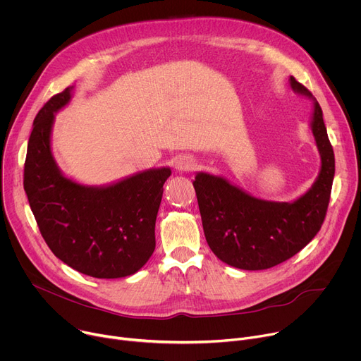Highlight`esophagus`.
<instances>
[{"label":"esophagus","instance_id":"esophagus-1","mask_svg":"<svg viewBox=\"0 0 361 361\" xmlns=\"http://www.w3.org/2000/svg\"><path fill=\"white\" fill-rule=\"evenodd\" d=\"M193 160L190 159V157H188V156H180V157H178L176 159V161H175V168H176V171H179V172H189L190 169H193Z\"/></svg>","mask_w":361,"mask_h":361}]
</instances>
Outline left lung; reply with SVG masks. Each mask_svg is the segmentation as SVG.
Wrapping results in <instances>:
<instances>
[{
    "label": "left lung",
    "instance_id": "obj_1",
    "mask_svg": "<svg viewBox=\"0 0 361 361\" xmlns=\"http://www.w3.org/2000/svg\"><path fill=\"white\" fill-rule=\"evenodd\" d=\"M289 85L312 101L310 127L321 156L319 173L303 195L276 202L253 197L219 175L197 172L193 180L207 243L221 262L237 269L264 270L290 259L317 235L328 208L336 159L322 109L293 76Z\"/></svg>",
    "mask_w": 361,
    "mask_h": 361
}]
</instances>
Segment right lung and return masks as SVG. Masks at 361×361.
I'll use <instances>...</instances> for the list:
<instances>
[{
  "instance_id": "right-lung-1",
  "label": "right lung",
  "mask_w": 361,
  "mask_h": 361,
  "mask_svg": "<svg viewBox=\"0 0 361 361\" xmlns=\"http://www.w3.org/2000/svg\"><path fill=\"white\" fill-rule=\"evenodd\" d=\"M75 87L51 97L33 123L24 164V190L53 255L98 279L134 274L152 257L154 226L169 166L146 169L106 185L68 178L54 160V116Z\"/></svg>"
}]
</instances>
